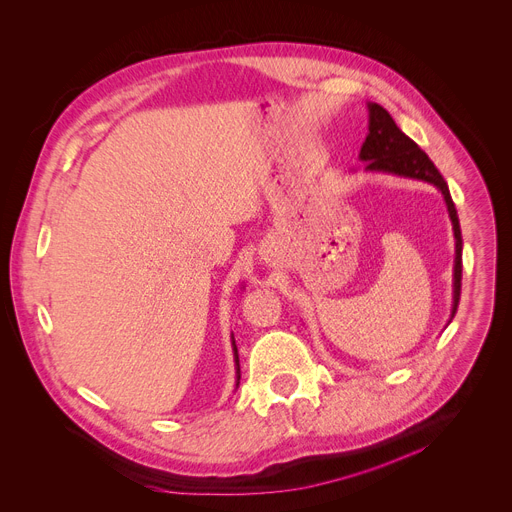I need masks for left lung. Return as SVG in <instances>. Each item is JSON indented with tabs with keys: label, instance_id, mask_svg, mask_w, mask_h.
Here are the masks:
<instances>
[{
	"label": "left lung",
	"instance_id": "1",
	"mask_svg": "<svg viewBox=\"0 0 512 512\" xmlns=\"http://www.w3.org/2000/svg\"><path fill=\"white\" fill-rule=\"evenodd\" d=\"M360 160L366 162L364 170H372V173H389L397 177L418 179L434 185L445 195L449 218L453 222L455 232V269H453V311L451 319L457 313L459 298H461V251H463V238H461V226L459 216L455 210V203L451 199L447 181L442 179L434 162L428 158L424 150L418 148L414 140L397 127L393 117L377 102H368V135L360 148Z\"/></svg>",
	"mask_w": 512,
	"mask_h": 512
}]
</instances>
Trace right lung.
<instances>
[{
  "instance_id": "1",
  "label": "right lung",
  "mask_w": 512,
  "mask_h": 512,
  "mask_svg": "<svg viewBox=\"0 0 512 512\" xmlns=\"http://www.w3.org/2000/svg\"><path fill=\"white\" fill-rule=\"evenodd\" d=\"M232 348H234V366H236V387H238V381H241V364H238V350H236V344H234V337H232Z\"/></svg>"
}]
</instances>
